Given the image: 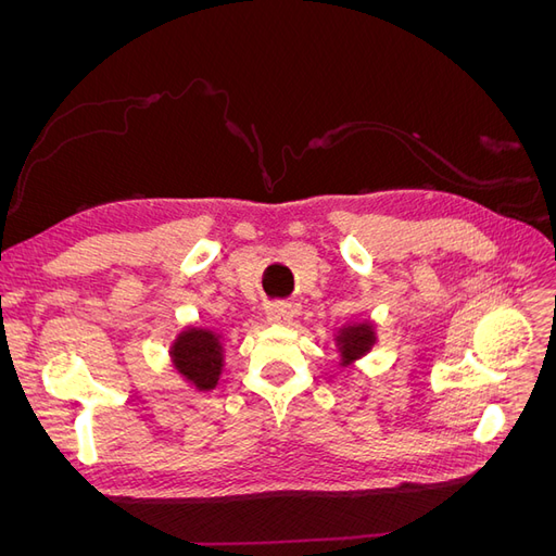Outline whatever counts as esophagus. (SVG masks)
<instances>
[{
	"label": "esophagus",
	"mask_w": 556,
	"mask_h": 556,
	"mask_svg": "<svg viewBox=\"0 0 556 556\" xmlns=\"http://www.w3.org/2000/svg\"><path fill=\"white\" fill-rule=\"evenodd\" d=\"M294 315H296V306L288 304V301H276V304H271L266 311V317L271 319V323H278V325L290 323Z\"/></svg>",
	"instance_id": "esophagus-1"
}]
</instances>
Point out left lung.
<instances>
[{
  "label": "left lung",
  "instance_id": "8db88e82",
  "mask_svg": "<svg viewBox=\"0 0 556 556\" xmlns=\"http://www.w3.org/2000/svg\"><path fill=\"white\" fill-rule=\"evenodd\" d=\"M336 343H339L341 350V359L343 366L352 364L355 359L364 357L371 345L376 343V333L371 325H352V327H343L336 336Z\"/></svg>",
  "mask_w": 556,
  "mask_h": 556
}]
</instances>
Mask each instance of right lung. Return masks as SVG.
<instances>
[{
    "mask_svg": "<svg viewBox=\"0 0 556 556\" xmlns=\"http://www.w3.org/2000/svg\"><path fill=\"white\" fill-rule=\"evenodd\" d=\"M178 374L192 382L197 390H213L223 374L220 336L208 329H185L172 348Z\"/></svg>",
    "mask_w": 556,
    "mask_h": 556,
    "instance_id": "obj_1",
    "label": "right lung"
}]
</instances>
